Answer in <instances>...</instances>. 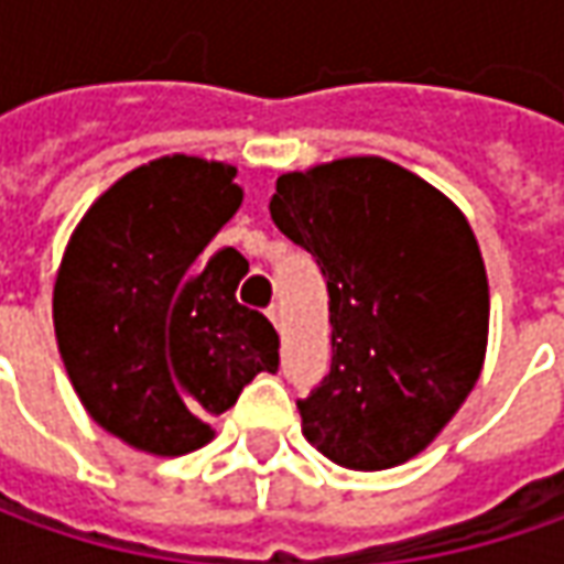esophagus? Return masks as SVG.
<instances>
[{
    "label": "esophagus",
    "instance_id": "1",
    "mask_svg": "<svg viewBox=\"0 0 564 564\" xmlns=\"http://www.w3.org/2000/svg\"><path fill=\"white\" fill-rule=\"evenodd\" d=\"M267 316L275 323V329H282V304H272L270 311H267Z\"/></svg>",
    "mask_w": 564,
    "mask_h": 564
}]
</instances>
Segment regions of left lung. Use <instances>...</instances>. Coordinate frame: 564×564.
Wrapping results in <instances>:
<instances>
[{
  "mask_svg": "<svg viewBox=\"0 0 564 564\" xmlns=\"http://www.w3.org/2000/svg\"><path fill=\"white\" fill-rule=\"evenodd\" d=\"M270 213L329 292L333 364L297 401L307 443L351 470L421 455L487 355V270L465 213L379 156L279 175Z\"/></svg>",
  "mask_w": 564,
  "mask_h": 564,
  "instance_id": "obj_1",
  "label": "left lung"
}]
</instances>
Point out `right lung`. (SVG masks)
<instances>
[{
  "mask_svg": "<svg viewBox=\"0 0 564 564\" xmlns=\"http://www.w3.org/2000/svg\"><path fill=\"white\" fill-rule=\"evenodd\" d=\"M235 165L163 156L128 172L84 213L55 275L58 355L87 414L150 455L213 440L260 370H279V336L235 301L248 260L204 257L238 213Z\"/></svg>",
  "mask_w": 564,
  "mask_h": 564,
  "instance_id": "add662e5",
  "label": "right lung"
}]
</instances>
